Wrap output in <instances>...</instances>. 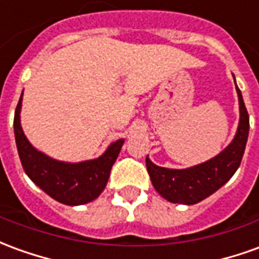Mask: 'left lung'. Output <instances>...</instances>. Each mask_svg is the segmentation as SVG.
Masks as SVG:
<instances>
[{
	"instance_id": "left-lung-1",
	"label": "left lung",
	"mask_w": 259,
	"mask_h": 259,
	"mask_svg": "<svg viewBox=\"0 0 259 259\" xmlns=\"http://www.w3.org/2000/svg\"><path fill=\"white\" fill-rule=\"evenodd\" d=\"M236 90L240 105V120L234 139L223 151L202 164L184 169L158 167L148 158V155L146 157V167L151 184L168 202L182 205L199 203L220 189L238 169L248 139L249 116L237 84Z\"/></svg>"
}]
</instances>
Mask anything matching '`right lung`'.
Wrapping results in <instances>:
<instances>
[{
  "instance_id": "obj_1",
  "label": "right lung",
  "mask_w": 259,
  "mask_h": 259,
  "mask_svg": "<svg viewBox=\"0 0 259 259\" xmlns=\"http://www.w3.org/2000/svg\"><path fill=\"white\" fill-rule=\"evenodd\" d=\"M23 91L14 117V132L18 154L25 172L36 185L54 200L63 205H85L98 198L109 180L124 140L119 139L109 144L102 155L81 162L54 160L35 148L25 136L21 126Z\"/></svg>"
}]
</instances>
